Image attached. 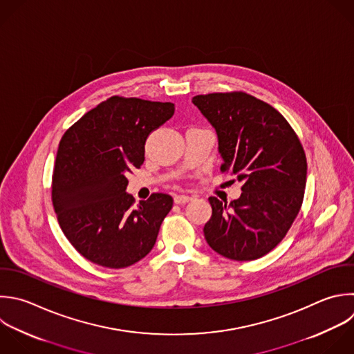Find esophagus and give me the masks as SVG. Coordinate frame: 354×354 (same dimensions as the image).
I'll list each match as a JSON object with an SVG mask.
<instances>
[{"label": "esophagus", "instance_id": "1", "mask_svg": "<svg viewBox=\"0 0 354 354\" xmlns=\"http://www.w3.org/2000/svg\"><path fill=\"white\" fill-rule=\"evenodd\" d=\"M192 198L189 196V195H176L174 196V203H177V205H184V203H187V202H189Z\"/></svg>", "mask_w": 354, "mask_h": 354}]
</instances>
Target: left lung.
<instances>
[{"label":"left lung","mask_w":354,"mask_h":354,"mask_svg":"<svg viewBox=\"0 0 354 354\" xmlns=\"http://www.w3.org/2000/svg\"><path fill=\"white\" fill-rule=\"evenodd\" d=\"M192 104L216 130L221 171L242 183L241 196L230 203L209 198L206 242L231 260L259 259L283 239L300 210L307 176L303 147L277 109L249 94L196 95Z\"/></svg>","instance_id":"1"}]
</instances>
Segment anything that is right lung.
Returning <instances> with one entry per match:
<instances>
[{
    "mask_svg": "<svg viewBox=\"0 0 354 354\" xmlns=\"http://www.w3.org/2000/svg\"><path fill=\"white\" fill-rule=\"evenodd\" d=\"M173 115L170 102L111 97L64 134L53 203L65 236L87 260L123 268L152 250L173 198L152 194L133 206L127 173L144 163L148 136Z\"/></svg>",
    "mask_w": 354,
    "mask_h": 354,
    "instance_id": "1",
    "label": "right lung"
}]
</instances>
